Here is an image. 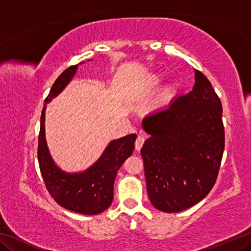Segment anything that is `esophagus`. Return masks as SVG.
Segmentation results:
<instances>
[{
  "mask_svg": "<svg viewBox=\"0 0 251 251\" xmlns=\"http://www.w3.org/2000/svg\"><path fill=\"white\" fill-rule=\"evenodd\" d=\"M144 142H145V138H144V136L139 135L138 137L136 138V142H135V150L137 151H141L142 146L144 145Z\"/></svg>",
  "mask_w": 251,
  "mask_h": 251,
  "instance_id": "1",
  "label": "esophagus"
}]
</instances>
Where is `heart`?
I'll return each mask as SVG.
<instances>
[{
    "label": "heart",
    "mask_w": 251,
    "mask_h": 251,
    "mask_svg": "<svg viewBox=\"0 0 251 251\" xmlns=\"http://www.w3.org/2000/svg\"><path fill=\"white\" fill-rule=\"evenodd\" d=\"M163 79H164L163 75H160V74L152 75L151 77L148 79V82H147L148 87H150V88L157 87L161 83V80H163ZM174 95H175V87H174L173 85H168V86L165 87L164 90L161 91V93H160V95H159V103H161V104L167 103V101H169V100L173 99Z\"/></svg>",
    "instance_id": "b5f03b06"
}]
</instances>
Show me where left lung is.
Returning a JSON list of instances; mask_svg holds the SVG:
<instances>
[{
	"label": "left lung",
	"instance_id": "8db88e82",
	"mask_svg": "<svg viewBox=\"0 0 251 251\" xmlns=\"http://www.w3.org/2000/svg\"><path fill=\"white\" fill-rule=\"evenodd\" d=\"M188 94L143 120L151 137L141 151L152 206L179 212L214 187L225 148L223 106L205 75L196 70Z\"/></svg>",
	"mask_w": 251,
	"mask_h": 251
}]
</instances>
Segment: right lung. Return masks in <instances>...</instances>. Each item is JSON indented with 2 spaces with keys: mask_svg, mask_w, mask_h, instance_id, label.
Wrapping results in <instances>:
<instances>
[{
  "mask_svg": "<svg viewBox=\"0 0 251 251\" xmlns=\"http://www.w3.org/2000/svg\"><path fill=\"white\" fill-rule=\"evenodd\" d=\"M77 70V65L70 66L55 80L42 109L37 157L42 177L46 189L59 206L83 215H97L107 209L113 201L114 181L118 169L134 151L136 134L127 135L110 142L100 158L79 174H66L56 165L48 150L45 141L46 104L63 91Z\"/></svg>",
  "mask_w": 251,
  "mask_h": 251,
  "instance_id": "1",
  "label": "right lung"
}]
</instances>
